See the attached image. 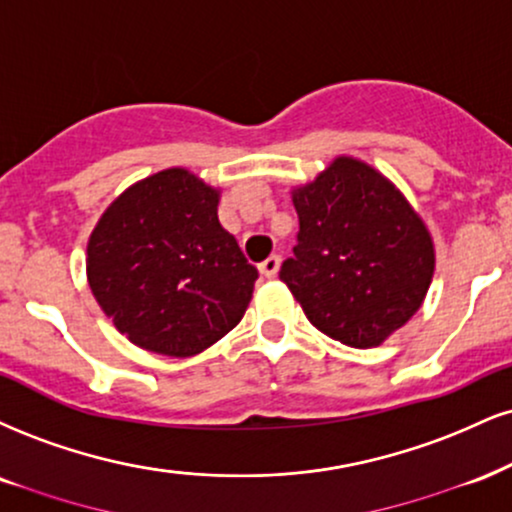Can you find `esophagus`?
<instances>
[{
	"mask_svg": "<svg viewBox=\"0 0 512 512\" xmlns=\"http://www.w3.org/2000/svg\"><path fill=\"white\" fill-rule=\"evenodd\" d=\"M279 267H281V257L272 255L260 264V274L264 276V279H274V276L279 274Z\"/></svg>",
	"mask_w": 512,
	"mask_h": 512,
	"instance_id": "obj_1",
	"label": "esophagus"
}]
</instances>
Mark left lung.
Wrapping results in <instances>:
<instances>
[{
  "instance_id": "8db88e82",
  "label": "left lung",
  "mask_w": 512,
  "mask_h": 512,
  "mask_svg": "<svg viewBox=\"0 0 512 512\" xmlns=\"http://www.w3.org/2000/svg\"><path fill=\"white\" fill-rule=\"evenodd\" d=\"M300 231L281 281L312 326L350 348L379 346L420 310L434 274L422 219L379 171L338 157L293 193Z\"/></svg>"
}]
</instances>
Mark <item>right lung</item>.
<instances>
[{
    "mask_svg": "<svg viewBox=\"0 0 512 512\" xmlns=\"http://www.w3.org/2000/svg\"><path fill=\"white\" fill-rule=\"evenodd\" d=\"M217 205V190L166 169L116 197L92 231V295L135 346L190 357L245 315L257 269L221 229Z\"/></svg>",
    "mask_w": 512,
    "mask_h": 512,
    "instance_id": "obj_1",
    "label": "right lung"
}]
</instances>
